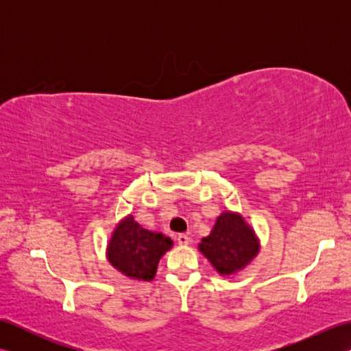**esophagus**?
Returning <instances> with one entry per match:
<instances>
[{
  "label": "esophagus",
  "instance_id": "1",
  "mask_svg": "<svg viewBox=\"0 0 351 351\" xmlns=\"http://www.w3.org/2000/svg\"><path fill=\"white\" fill-rule=\"evenodd\" d=\"M178 243L181 245H189L191 243V238L187 234H180L178 235Z\"/></svg>",
  "mask_w": 351,
  "mask_h": 351
}]
</instances>
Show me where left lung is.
I'll return each mask as SVG.
<instances>
[{
  "label": "left lung",
  "instance_id": "1",
  "mask_svg": "<svg viewBox=\"0 0 351 351\" xmlns=\"http://www.w3.org/2000/svg\"><path fill=\"white\" fill-rule=\"evenodd\" d=\"M199 250L223 278L244 270L258 256L259 238L240 213L226 210L215 220L211 232L199 243Z\"/></svg>",
  "mask_w": 351,
  "mask_h": 351
}]
</instances>
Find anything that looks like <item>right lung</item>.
<instances>
[{
	"label": "right lung",
	"instance_id": "add662e5",
	"mask_svg": "<svg viewBox=\"0 0 351 351\" xmlns=\"http://www.w3.org/2000/svg\"><path fill=\"white\" fill-rule=\"evenodd\" d=\"M173 245L161 232L141 228L131 214L117 223L107 243L108 263L126 278L149 282L155 278L160 259Z\"/></svg>",
	"mask_w": 351,
	"mask_h": 351
}]
</instances>
